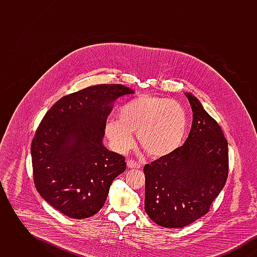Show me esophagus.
Listing matches in <instances>:
<instances>
[{
    "instance_id": "1",
    "label": "esophagus",
    "mask_w": 257,
    "mask_h": 257,
    "mask_svg": "<svg viewBox=\"0 0 257 257\" xmlns=\"http://www.w3.org/2000/svg\"><path fill=\"white\" fill-rule=\"evenodd\" d=\"M127 167L130 169H140L142 167L141 164L136 162L134 160H128L127 161Z\"/></svg>"
}]
</instances>
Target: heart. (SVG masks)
<instances>
[{
	"label": "heart",
	"mask_w": 257,
	"mask_h": 257,
	"mask_svg": "<svg viewBox=\"0 0 257 257\" xmlns=\"http://www.w3.org/2000/svg\"><path fill=\"white\" fill-rule=\"evenodd\" d=\"M118 121L109 120L105 134L118 152L133 147L132 133L148 156L162 158L183 142L187 116L182 106L170 98L141 95L126 103L117 113Z\"/></svg>",
	"instance_id": "b5f03b06"
}]
</instances>
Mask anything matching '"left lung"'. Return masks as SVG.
Masks as SVG:
<instances>
[{"instance_id":"8db88e82","label":"left lung","mask_w":257,"mask_h":257,"mask_svg":"<svg viewBox=\"0 0 257 257\" xmlns=\"http://www.w3.org/2000/svg\"><path fill=\"white\" fill-rule=\"evenodd\" d=\"M193 123L185 144L147 164L145 209L161 226L184 227L207 214L228 175L227 142L218 122L186 93Z\"/></svg>"}]
</instances>
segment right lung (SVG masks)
I'll return each mask as SVG.
<instances>
[{
  "mask_svg": "<svg viewBox=\"0 0 257 257\" xmlns=\"http://www.w3.org/2000/svg\"><path fill=\"white\" fill-rule=\"evenodd\" d=\"M123 85L89 86L61 97L37 127L31 153L37 192L72 219L103 207L125 158L102 144L112 102L132 94Z\"/></svg>",
  "mask_w": 257,
  "mask_h": 257,
  "instance_id": "add662e5",
  "label": "right lung"
}]
</instances>
